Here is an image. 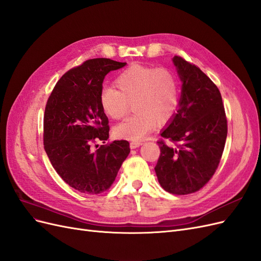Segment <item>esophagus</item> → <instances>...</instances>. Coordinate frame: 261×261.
<instances>
[{
    "mask_svg": "<svg viewBox=\"0 0 261 261\" xmlns=\"http://www.w3.org/2000/svg\"><path fill=\"white\" fill-rule=\"evenodd\" d=\"M141 145H143V143H141V141H136V140L130 141V144H129V146H130V148H132V149L138 148V147H139V146H141Z\"/></svg>",
    "mask_w": 261,
    "mask_h": 261,
    "instance_id": "esophagus-1",
    "label": "esophagus"
}]
</instances>
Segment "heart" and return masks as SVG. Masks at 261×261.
<instances>
[{"label":"heart","instance_id":"obj_1","mask_svg":"<svg viewBox=\"0 0 261 261\" xmlns=\"http://www.w3.org/2000/svg\"><path fill=\"white\" fill-rule=\"evenodd\" d=\"M115 87H107L100 92L103 113L112 120H121L129 111L130 103L135 111L115 126L117 138H145L154 129L156 122L171 121L179 107V83L167 67L132 65L118 74Z\"/></svg>","mask_w":261,"mask_h":261}]
</instances>
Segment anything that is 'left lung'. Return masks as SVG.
I'll list each match as a JSON object with an SVG mask.
<instances>
[{
  "label": "left lung",
  "mask_w": 261,
  "mask_h": 261,
  "mask_svg": "<svg viewBox=\"0 0 261 261\" xmlns=\"http://www.w3.org/2000/svg\"><path fill=\"white\" fill-rule=\"evenodd\" d=\"M183 82L176 114L158 140L154 168L160 185L173 195L198 192L215 174L225 146L227 120L216 84L191 62L175 55Z\"/></svg>",
  "instance_id": "8db88e82"
}]
</instances>
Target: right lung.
I'll use <instances>...</instances> for the list:
<instances>
[{"instance_id": "add662e5", "label": "right lung", "mask_w": 261, "mask_h": 261, "mask_svg": "<svg viewBox=\"0 0 261 261\" xmlns=\"http://www.w3.org/2000/svg\"><path fill=\"white\" fill-rule=\"evenodd\" d=\"M125 64L110 59L87 60L60 78L46 101L45 152L61 178L84 194L108 191L130 152L127 140L95 145L98 141L106 143L110 132L100 106L102 83L109 72Z\"/></svg>"}]
</instances>
